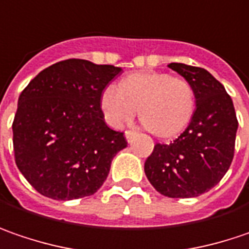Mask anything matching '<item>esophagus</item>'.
<instances>
[{"label":"esophagus","instance_id":"obj_1","mask_svg":"<svg viewBox=\"0 0 249 249\" xmlns=\"http://www.w3.org/2000/svg\"><path fill=\"white\" fill-rule=\"evenodd\" d=\"M137 133H136V130H126L124 131V136H126V140L129 142V143H131L133 142V139H134V136H136Z\"/></svg>","mask_w":249,"mask_h":249}]
</instances>
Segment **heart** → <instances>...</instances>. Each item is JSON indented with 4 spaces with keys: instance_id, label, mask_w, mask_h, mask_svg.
I'll list each match as a JSON object with an SVG mask.
<instances>
[{
    "instance_id": "obj_1",
    "label": "heart",
    "mask_w": 249,
    "mask_h": 249,
    "mask_svg": "<svg viewBox=\"0 0 249 249\" xmlns=\"http://www.w3.org/2000/svg\"><path fill=\"white\" fill-rule=\"evenodd\" d=\"M101 106L113 126L130 123L139 109L147 130L160 139H174L191 123L196 98L185 78L161 71H139L119 82V89L106 87Z\"/></svg>"
}]
</instances>
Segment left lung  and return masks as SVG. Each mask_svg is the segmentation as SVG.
Listing matches in <instances>:
<instances>
[{
	"label": "left lung",
	"instance_id": "left-lung-1",
	"mask_svg": "<svg viewBox=\"0 0 249 249\" xmlns=\"http://www.w3.org/2000/svg\"><path fill=\"white\" fill-rule=\"evenodd\" d=\"M192 85L196 109L174 143L156 144L144 172L157 192L168 197H196L216 186L234 157L238 122L230 95L205 69L171 63Z\"/></svg>",
	"mask_w": 249,
	"mask_h": 249
}]
</instances>
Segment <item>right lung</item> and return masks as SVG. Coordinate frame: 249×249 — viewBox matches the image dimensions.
Returning a JSON list of instances; mask_svg holds the SVG:
<instances>
[{
  "mask_svg": "<svg viewBox=\"0 0 249 249\" xmlns=\"http://www.w3.org/2000/svg\"><path fill=\"white\" fill-rule=\"evenodd\" d=\"M123 70L70 58L40 71L18 99L15 162L32 186L54 200L96 192L113 157L127 147L105 123L101 95Z\"/></svg>",
  "mask_w": 249,
  "mask_h": 249,
  "instance_id": "1",
  "label": "right lung"
}]
</instances>
